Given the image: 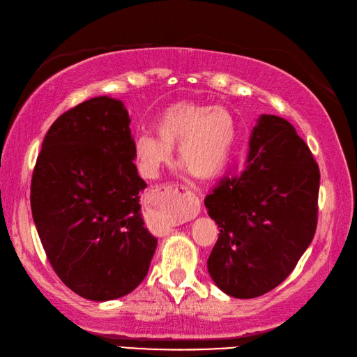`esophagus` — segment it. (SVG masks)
Instances as JSON below:
<instances>
[{"instance_id":"34e87169","label":"esophagus","mask_w":357,"mask_h":357,"mask_svg":"<svg viewBox=\"0 0 357 357\" xmlns=\"http://www.w3.org/2000/svg\"><path fill=\"white\" fill-rule=\"evenodd\" d=\"M199 208V199L195 193L186 188L168 186L150 204L149 214L153 229L158 234H167L180 220L197 218Z\"/></svg>"}]
</instances>
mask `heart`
I'll use <instances>...</instances> for the list:
<instances>
[{"label": "heart", "instance_id": "b5f03b06", "mask_svg": "<svg viewBox=\"0 0 357 357\" xmlns=\"http://www.w3.org/2000/svg\"><path fill=\"white\" fill-rule=\"evenodd\" d=\"M153 134L138 135L134 144L142 174L153 178L177 146L181 168L199 180L218 177L228 165L238 137L235 116L222 105L180 101L156 117Z\"/></svg>", "mask_w": 357, "mask_h": 357}]
</instances>
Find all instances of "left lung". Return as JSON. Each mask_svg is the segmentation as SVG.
Wrapping results in <instances>:
<instances>
[{"mask_svg": "<svg viewBox=\"0 0 357 357\" xmlns=\"http://www.w3.org/2000/svg\"><path fill=\"white\" fill-rule=\"evenodd\" d=\"M244 167L204 199L220 234L207 261L226 295L250 299L294 271L317 226L320 172L286 119L261 114Z\"/></svg>", "mask_w": 357, "mask_h": 357, "instance_id": "8db88e82", "label": "left lung"}]
</instances>
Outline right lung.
Wrapping results in <instances>:
<instances>
[{
    "mask_svg": "<svg viewBox=\"0 0 357 357\" xmlns=\"http://www.w3.org/2000/svg\"><path fill=\"white\" fill-rule=\"evenodd\" d=\"M125 104L95 96L47 131L31 181V210L62 283L91 301L122 298L143 282L158 240L144 225Z\"/></svg>",
    "mask_w": 357,
    "mask_h": 357,
    "instance_id": "right-lung-1",
    "label": "right lung"
}]
</instances>
